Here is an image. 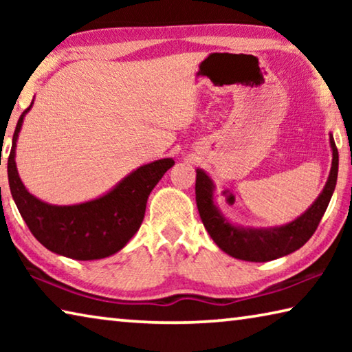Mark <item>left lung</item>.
Segmentation results:
<instances>
[{"mask_svg":"<svg viewBox=\"0 0 352 352\" xmlns=\"http://www.w3.org/2000/svg\"><path fill=\"white\" fill-rule=\"evenodd\" d=\"M329 141L332 148V166L323 190L305 214L281 226L243 228V226L231 223L214 204L216 186L210 175L205 170L197 169L195 201H197L201 222L216 245L236 259L250 262H267L283 258L305 245L317 230L337 184L338 151L332 135L329 136Z\"/></svg>","mask_w":352,"mask_h":352,"instance_id":"8db88e82","label":"left lung"}]
</instances>
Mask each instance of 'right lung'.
<instances>
[{
    "instance_id": "right-lung-1",
    "label": "right lung",
    "mask_w": 352,
    "mask_h": 352,
    "mask_svg": "<svg viewBox=\"0 0 352 352\" xmlns=\"http://www.w3.org/2000/svg\"><path fill=\"white\" fill-rule=\"evenodd\" d=\"M32 104L34 100L16 122L8 160L10 192L23 220L35 239L52 253L77 261L102 259L115 254L140 230L148 195L175 162L163 158L140 166L109 192L85 204H46L25 188L15 163L16 140Z\"/></svg>"
}]
</instances>
